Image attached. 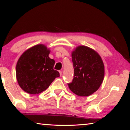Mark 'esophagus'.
<instances>
[{
    "instance_id": "1",
    "label": "esophagus",
    "mask_w": 130,
    "mask_h": 130,
    "mask_svg": "<svg viewBox=\"0 0 130 130\" xmlns=\"http://www.w3.org/2000/svg\"><path fill=\"white\" fill-rule=\"evenodd\" d=\"M59 73H60V74L61 76H62V70H59Z\"/></svg>"
}]
</instances>
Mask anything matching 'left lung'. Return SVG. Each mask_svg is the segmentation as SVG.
Wrapping results in <instances>:
<instances>
[{
	"label": "left lung",
	"mask_w": 130,
	"mask_h": 130,
	"mask_svg": "<svg viewBox=\"0 0 130 130\" xmlns=\"http://www.w3.org/2000/svg\"><path fill=\"white\" fill-rule=\"evenodd\" d=\"M73 79L68 84L80 96H88L99 88L104 76V66L100 56L93 49L80 46L72 53Z\"/></svg>",
	"instance_id": "left-lung-1"
}]
</instances>
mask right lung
I'll use <instances>...</instances> for the list:
<instances>
[{
	"label": "right lung",
	"mask_w": 130,
	"mask_h": 130,
	"mask_svg": "<svg viewBox=\"0 0 130 130\" xmlns=\"http://www.w3.org/2000/svg\"><path fill=\"white\" fill-rule=\"evenodd\" d=\"M50 50L37 45L26 50L18 61L17 79L19 86L29 94H38L46 89L60 73L53 69L55 61L49 57Z\"/></svg>",
	"instance_id": "right-lung-1"
}]
</instances>
